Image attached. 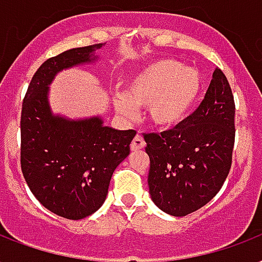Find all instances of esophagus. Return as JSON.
<instances>
[{"instance_id": "34e87169", "label": "esophagus", "mask_w": 262, "mask_h": 262, "mask_svg": "<svg viewBox=\"0 0 262 262\" xmlns=\"http://www.w3.org/2000/svg\"><path fill=\"white\" fill-rule=\"evenodd\" d=\"M145 141H143V138L141 135H137V137L134 138L133 142H131V150H141L145 147Z\"/></svg>"}]
</instances>
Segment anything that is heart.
Returning a JSON list of instances; mask_svg holds the SVG:
<instances>
[{"label":"heart","mask_w":262,"mask_h":262,"mask_svg":"<svg viewBox=\"0 0 262 262\" xmlns=\"http://www.w3.org/2000/svg\"><path fill=\"white\" fill-rule=\"evenodd\" d=\"M204 89L202 75L176 60H157L129 79L127 99L117 98L116 109L131 116L134 106H146L150 120L171 127L188 116Z\"/></svg>","instance_id":"obj_1"}]
</instances>
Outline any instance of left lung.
Instances as JSON below:
<instances>
[{
	"label": "left lung",
	"mask_w": 262,
	"mask_h": 262,
	"mask_svg": "<svg viewBox=\"0 0 262 262\" xmlns=\"http://www.w3.org/2000/svg\"><path fill=\"white\" fill-rule=\"evenodd\" d=\"M142 135L154 204L178 217L208 204L230 173L235 143V101L223 71H214L205 98L186 120Z\"/></svg>",
	"instance_id": "1"
}]
</instances>
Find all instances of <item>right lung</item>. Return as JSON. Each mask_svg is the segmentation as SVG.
I'll list each match as a JSON object with an SVG mask.
<instances>
[{"label": "right lung", "mask_w": 262, "mask_h": 262, "mask_svg": "<svg viewBox=\"0 0 262 262\" xmlns=\"http://www.w3.org/2000/svg\"><path fill=\"white\" fill-rule=\"evenodd\" d=\"M102 43L67 50L38 68L24 95L20 119V165L35 198L54 214L80 220L101 208L117 165L129 154L135 129L103 127L99 117H54L48 84L58 71L91 61Z\"/></svg>", "instance_id": "add662e5"}]
</instances>
